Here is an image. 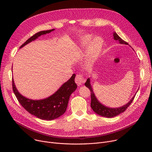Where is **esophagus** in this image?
<instances>
[{
  "label": "esophagus",
  "mask_w": 152,
  "mask_h": 152,
  "mask_svg": "<svg viewBox=\"0 0 152 152\" xmlns=\"http://www.w3.org/2000/svg\"><path fill=\"white\" fill-rule=\"evenodd\" d=\"M86 81V79L83 77L82 75H77L75 78V82L78 86L83 84Z\"/></svg>",
  "instance_id": "esophagus-1"
}]
</instances>
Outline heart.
<instances>
[{
	"instance_id": "heart-1",
	"label": "heart",
	"mask_w": 152,
	"mask_h": 152,
	"mask_svg": "<svg viewBox=\"0 0 152 152\" xmlns=\"http://www.w3.org/2000/svg\"><path fill=\"white\" fill-rule=\"evenodd\" d=\"M103 40L99 36L93 37L91 35L81 36L76 45V50L79 55L86 53L84 65L87 68L92 67L99 58L102 50Z\"/></svg>"
}]
</instances>
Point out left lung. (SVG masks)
Returning a JSON list of instances; mask_svg holds the SVG:
<instances>
[{"label": "left lung", "mask_w": 152, "mask_h": 152, "mask_svg": "<svg viewBox=\"0 0 152 152\" xmlns=\"http://www.w3.org/2000/svg\"><path fill=\"white\" fill-rule=\"evenodd\" d=\"M113 39L115 41H118L119 44H126V45L127 44V43L126 42L124 41H123V40L115 33V32H113ZM85 86L87 87V88H89L91 91V107L92 109L96 114L101 116L106 117V118H113L124 112V111L127 109V108L131 105V103H132V102L133 101L135 96V94L137 93L136 92L135 94V95L132 97V99L127 102L126 104L117 108H111L102 104V103L100 102L99 100L97 99L96 96H95V93L92 89V87L91 86L90 78H88L87 79V81L85 83Z\"/></svg>", "instance_id": "8db88e82"}]
</instances>
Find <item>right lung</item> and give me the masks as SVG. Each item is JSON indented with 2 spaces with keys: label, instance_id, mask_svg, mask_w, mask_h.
Listing matches in <instances>:
<instances>
[{
  "label": "right lung",
  "instance_id": "obj_1",
  "mask_svg": "<svg viewBox=\"0 0 152 152\" xmlns=\"http://www.w3.org/2000/svg\"><path fill=\"white\" fill-rule=\"evenodd\" d=\"M54 30L55 29H52L39 32L28 39L20 49L35 41L41 36L50 33ZM75 77L76 75L73 74L54 94L43 99L33 100L23 96L16 87L13 78L12 79L13 91L20 104L29 113L39 119L51 121L59 118L65 113L70 95L77 89V85L75 82Z\"/></svg>",
  "mask_w": 152,
  "mask_h": 152
}]
</instances>
